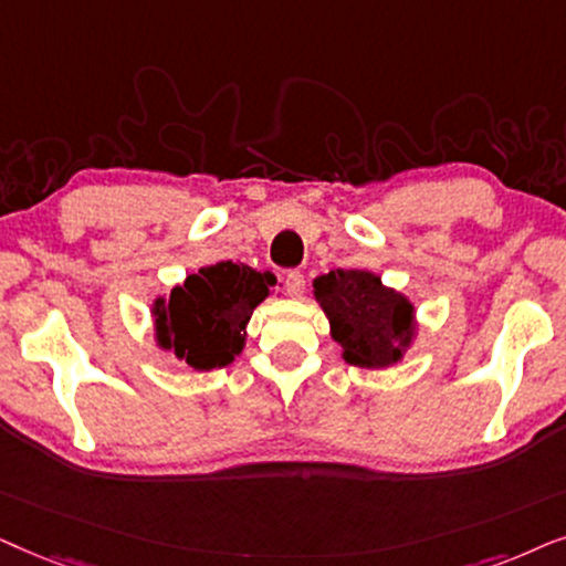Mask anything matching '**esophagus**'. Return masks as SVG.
<instances>
[{"label":"esophagus","instance_id":"esophagus-1","mask_svg":"<svg viewBox=\"0 0 566 566\" xmlns=\"http://www.w3.org/2000/svg\"><path fill=\"white\" fill-rule=\"evenodd\" d=\"M287 292L292 297H303L305 295V274L303 271H287Z\"/></svg>","mask_w":566,"mask_h":566}]
</instances>
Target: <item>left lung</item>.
I'll return each mask as SVG.
<instances>
[{"label": "left lung", "mask_w": 566, "mask_h": 566, "mask_svg": "<svg viewBox=\"0 0 566 566\" xmlns=\"http://www.w3.org/2000/svg\"><path fill=\"white\" fill-rule=\"evenodd\" d=\"M313 297L326 313L331 338L346 365L388 370L417 338V307L367 269H334L315 276Z\"/></svg>", "instance_id": "8db88e82"}]
</instances>
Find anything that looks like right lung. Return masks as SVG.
Masks as SVG:
<instances>
[{"instance_id": "1", "label": "right lung", "mask_w": 566, "mask_h": 566, "mask_svg": "<svg viewBox=\"0 0 566 566\" xmlns=\"http://www.w3.org/2000/svg\"><path fill=\"white\" fill-rule=\"evenodd\" d=\"M276 287L271 271L220 261L188 274L153 303L155 344L193 370H220L245 346L255 307Z\"/></svg>"}]
</instances>
